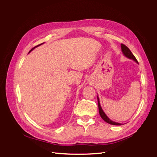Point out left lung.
I'll use <instances>...</instances> for the list:
<instances>
[{"instance_id": "8db88e82", "label": "left lung", "mask_w": 157, "mask_h": 157, "mask_svg": "<svg viewBox=\"0 0 157 157\" xmlns=\"http://www.w3.org/2000/svg\"><path fill=\"white\" fill-rule=\"evenodd\" d=\"M121 49H122V53L124 54V55L127 57V58H128L129 59H132L134 61H135L136 62H138L137 61V60L136 59V57L134 56V54H133L132 53V52L130 51V50L128 48V47L123 44H121ZM98 108H99V115H100L101 117L102 118V119L105 121L106 122L109 123V124H112V125H122V124H121V123H118V122H113L111 120L109 119V118L107 117V116L105 115V113L103 112V111L102 110V109L101 107V105H100V103H99V98L98 97Z\"/></svg>"}]
</instances>
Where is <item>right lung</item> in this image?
<instances>
[{
    "instance_id": "add662e5",
    "label": "right lung",
    "mask_w": 157,
    "mask_h": 157,
    "mask_svg": "<svg viewBox=\"0 0 157 157\" xmlns=\"http://www.w3.org/2000/svg\"><path fill=\"white\" fill-rule=\"evenodd\" d=\"M42 44H43V43H42ZM39 44V45H37V46H35V47H34V48H32V49H31V50H30V51H29V52H31V51H32V50H33V49H34V48H36V47H37V46H40V45H41V44Z\"/></svg>"
}]
</instances>
